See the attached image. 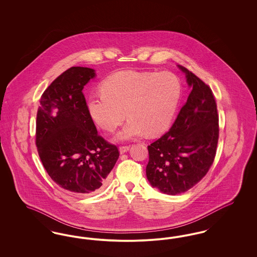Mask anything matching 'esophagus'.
Listing matches in <instances>:
<instances>
[{"instance_id": "34e87169", "label": "esophagus", "mask_w": 257, "mask_h": 257, "mask_svg": "<svg viewBox=\"0 0 257 257\" xmlns=\"http://www.w3.org/2000/svg\"><path fill=\"white\" fill-rule=\"evenodd\" d=\"M129 148H130L129 146H121V147H119V151H120V153L122 154V153L127 152V151L129 150Z\"/></svg>"}]
</instances>
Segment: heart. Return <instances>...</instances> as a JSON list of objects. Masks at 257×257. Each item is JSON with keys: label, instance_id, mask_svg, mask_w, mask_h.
Returning <instances> with one entry per match:
<instances>
[{"label": "heart", "instance_id": "obj_1", "mask_svg": "<svg viewBox=\"0 0 257 257\" xmlns=\"http://www.w3.org/2000/svg\"><path fill=\"white\" fill-rule=\"evenodd\" d=\"M101 89L103 94L88 98V114L102 130L113 132L127 113L129 120L117 135L119 140L164 132L181 95L179 79L169 71H117L102 83Z\"/></svg>", "mask_w": 257, "mask_h": 257}]
</instances>
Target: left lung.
Returning <instances> with one entry per match:
<instances>
[{
	"mask_svg": "<svg viewBox=\"0 0 257 257\" xmlns=\"http://www.w3.org/2000/svg\"><path fill=\"white\" fill-rule=\"evenodd\" d=\"M179 68L186 74L192 91L169 132L147 147V179L171 196L187 192L207 174L220 132L212 89L192 71Z\"/></svg>",
	"mask_w": 257,
	"mask_h": 257,
	"instance_id": "left-lung-1",
	"label": "left lung"
}]
</instances>
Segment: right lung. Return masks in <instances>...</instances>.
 Here are the masks:
<instances>
[{
    "label": "right lung",
    "instance_id": "right-lung-1",
    "mask_svg": "<svg viewBox=\"0 0 257 257\" xmlns=\"http://www.w3.org/2000/svg\"><path fill=\"white\" fill-rule=\"evenodd\" d=\"M92 68L73 66L57 77L40 98L36 145L51 179L75 194L97 193L119 157L116 146L98 135L83 88Z\"/></svg>",
    "mask_w": 257,
    "mask_h": 257
}]
</instances>
